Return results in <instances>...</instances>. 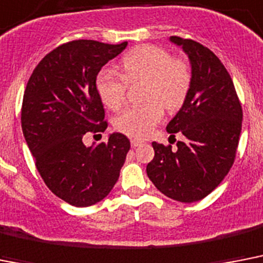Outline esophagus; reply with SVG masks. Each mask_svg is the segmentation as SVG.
I'll return each instance as SVG.
<instances>
[{"mask_svg": "<svg viewBox=\"0 0 263 263\" xmlns=\"http://www.w3.org/2000/svg\"><path fill=\"white\" fill-rule=\"evenodd\" d=\"M143 144V140H140V139H131V146L135 148V147L138 146H142Z\"/></svg>", "mask_w": 263, "mask_h": 263, "instance_id": "obj_1", "label": "esophagus"}]
</instances>
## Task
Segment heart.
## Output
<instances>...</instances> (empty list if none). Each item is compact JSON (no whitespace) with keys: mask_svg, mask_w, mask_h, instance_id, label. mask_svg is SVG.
I'll list each match as a JSON object with an SVG mask.
<instances>
[{"mask_svg":"<svg viewBox=\"0 0 263 263\" xmlns=\"http://www.w3.org/2000/svg\"><path fill=\"white\" fill-rule=\"evenodd\" d=\"M144 81L143 98L147 102L129 106L115 120V127L128 136L144 138L163 117V106L177 110L183 105L192 85V71L182 58H172L166 48L144 44L131 50L121 59V74L102 70L96 89L109 109L124 105L128 83Z\"/></svg>","mask_w":263,"mask_h":263,"instance_id":"heart-1","label":"heart"}]
</instances>
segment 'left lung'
<instances>
[{
	"label": "left lung",
	"mask_w": 263,
	"mask_h": 263,
	"mask_svg": "<svg viewBox=\"0 0 263 263\" xmlns=\"http://www.w3.org/2000/svg\"><path fill=\"white\" fill-rule=\"evenodd\" d=\"M170 40L182 47L192 65L189 95L166 128L185 140L177 148L153 142L147 176L167 197L193 202L208 196L234 165L243 112L227 69L208 47L180 36Z\"/></svg>",
	"instance_id": "8db88e82"
}]
</instances>
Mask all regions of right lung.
Wrapping results in <instances>:
<instances>
[{
    "label": "right lung",
    "mask_w": 263,
    "mask_h": 263,
    "mask_svg": "<svg viewBox=\"0 0 263 263\" xmlns=\"http://www.w3.org/2000/svg\"><path fill=\"white\" fill-rule=\"evenodd\" d=\"M127 44L65 43L43 58L28 80L23 134L44 183L70 205L89 206L106 197L131 147L123 134H112L96 147L82 142L86 134H101L108 127L96 80Z\"/></svg>",
    "instance_id": "right-lung-1"
}]
</instances>
